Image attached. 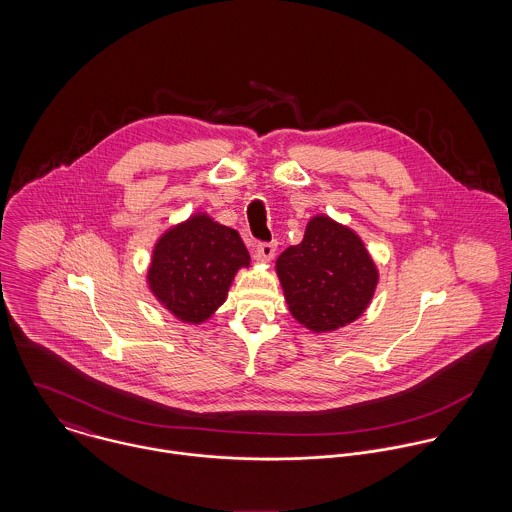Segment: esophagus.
Instances as JSON below:
<instances>
[{"mask_svg":"<svg viewBox=\"0 0 512 512\" xmlns=\"http://www.w3.org/2000/svg\"><path fill=\"white\" fill-rule=\"evenodd\" d=\"M254 252H256V258H258V260L268 262V260H272L274 254H276V244H274V242H258Z\"/></svg>","mask_w":512,"mask_h":512,"instance_id":"1","label":"esophagus"}]
</instances>
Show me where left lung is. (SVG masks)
<instances>
[{"instance_id":"left-lung-1","label":"left lung","mask_w":512,"mask_h":512,"mask_svg":"<svg viewBox=\"0 0 512 512\" xmlns=\"http://www.w3.org/2000/svg\"><path fill=\"white\" fill-rule=\"evenodd\" d=\"M276 270L293 317L315 333L359 319L378 282L363 240L329 217L309 220L303 240L280 254Z\"/></svg>"}]
</instances>
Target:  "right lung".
I'll return each mask as SVG.
<instances>
[{
    "instance_id": "obj_1",
    "label": "right lung",
    "mask_w": 512,
    "mask_h": 512,
    "mask_svg": "<svg viewBox=\"0 0 512 512\" xmlns=\"http://www.w3.org/2000/svg\"><path fill=\"white\" fill-rule=\"evenodd\" d=\"M248 264L250 254L236 230L195 215L157 240L147 282L177 319L201 323L222 305L234 274Z\"/></svg>"
}]
</instances>
